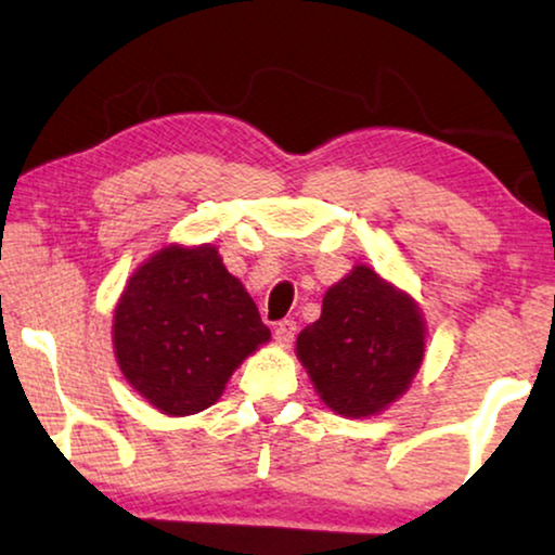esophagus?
Segmentation results:
<instances>
[{
  "label": "esophagus",
  "mask_w": 555,
  "mask_h": 555,
  "mask_svg": "<svg viewBox=\"0 0 555 555\" xmlns=\"http://www.w3.org/2000/svg\"><path fill=\"white\" fill-rule=\"evenodd\" d=\"M294 334H296V322L294 319H284V322L276 324L274 330V337L281 347H288L294 341Z\"/></svg>",
  "instance_id": "34e87169"
}]
</instances>
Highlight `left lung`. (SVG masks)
I'll list each match as a JSON object with an SVG mask.
<instances>
[{
  "instance_id": "1",
  "label": "left lung",
  "mask_w": 555,
  "mask_h": 555,
  "mask_svg": "<svg viewBox=\"0 0 555 555\" xmlns=\"http://www.w3.org/2000/svg\"><path fill=\"white\" fill-rule=\"evenodd\" d=\"M425 317L408 292L357 263L296 337L317 395L341 417H372L408 392L425 359Z\"/></svg>"
}]
</instances>
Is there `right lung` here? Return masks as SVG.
Here are the masks:
<instances>
[{"mask_svg": "<svg viewBox=\"0 0 555 555\" xmlns=\"http://www.w3.org/2000/svg\"><path fill=\"white\" fill-rule=\"evenodd\" d=\"M271 339L216 246L170 244L132 271L113 317L120 372L168 417L210 408L248 354Z\"/></svg>", "mask_w": 555, "mask_h": 555, "instance_id": "add662e5", "label": "right lung"}]
</instances>
